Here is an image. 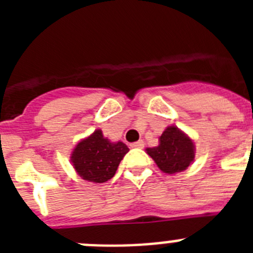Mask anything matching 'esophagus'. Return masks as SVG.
<instances>
[{"mask_svg": "<svg viewBox=\"0 0 253 253\" xmlns=\"http://www.w3.org/2000/svg\"><path fill=\"white\" fill-rule=\"evenodd\" d=\"M131 148H143L144 147V142L143 140H138V142H134L130 144Z\"/></svg>", "mask_w": 253, "mask_h": 253, "instance_id": "esophagus-1", "label": "esophagus"}]
</instances>
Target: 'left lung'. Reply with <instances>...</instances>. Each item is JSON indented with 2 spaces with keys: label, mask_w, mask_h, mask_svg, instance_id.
<instances>
[{
  "label": "left lung",
  "mask_w": 253,
  "mask_h": 253,
  "mask_svg": "<svg viewBox=\"0 0 253 253\" xmlns=\"http://www.w3.org/2000/svg\"><path fill=\"white\" fill-rule=\"evenodd\" d=\"M147 153L157 163L161 171L175 173L186 169L194 161L193 140L175 126H169L160 137V144L147 148Z\"/></svg>",
  "instance_id": "1"
}]
</instances>
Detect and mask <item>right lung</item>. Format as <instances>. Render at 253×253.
<instances>
[{
	"mask_svg": "<svg viewBox=\"0 0 253 253\" xmlns=\"http://www.w3.org/2000/svg\"><path fill=\"white\" fill-rule=\"evenodd\" d=\"M129 148L123 142L111 143L104 138L101 130L78 143L72 153V163L84 180L101 184L115 175L120 161Z\"/></svg>",
	"mask_w": 253,
	"mask_h": 253,
	"instance_id": "obj_1",
	"label": "right lung"
}]
</instances>
